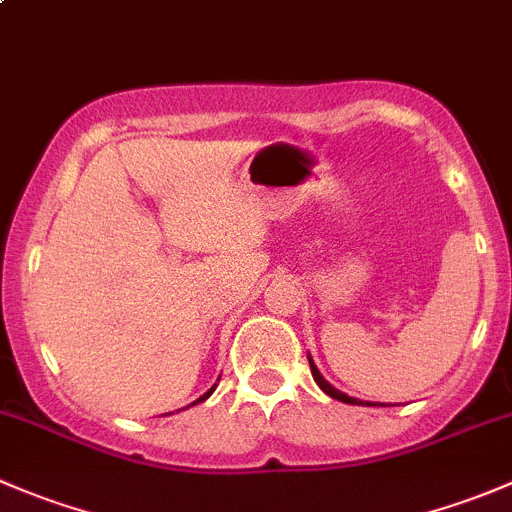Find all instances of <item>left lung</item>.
<instances>
[{
    "instance_id": "left-lung-1",
    "label": "left lung",
    "mask_w": 512,
    "mask_h": 512,
    "mask_svg": "<svg viewBox=\"0 0 512 512\" xmlns=\"http://www.w3.org/2000/svg\"><path fill=\"white\" fill-rule=\"evenodd\" d=\"M307 359H309V366H312V376H314V381H317L319 389H322L324 394H327V396H332V399L342 401V404H352V406H389V404H374V401H361V399H354V396H347V394H344V391L334 389V386L329 384L327 379H324L322 371L317 369V364H314V361H312V356L307 354Z\"/></svg>"
}]
</instances>
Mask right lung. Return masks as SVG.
<instances>
[{"label": "right lung", "instance_id": "1", "mask_svg": "<svg viewBox=\"0 0 512 512\" xmlns=\"http://www.w3.org/2000/svg\"><path fill=\"white\" fill-rule=\"evenodd\" d=\"M220 381V379H218ZM215 386H218V384H215ZM215 386H210V389L208 391H205V394L203 396H200V399L198 401H193V404H190V406H195V404H200V401H205V399H208V396L210 394H213V391H215ZM180 411H183V409H180Z\"/></svg>", "mask_w": 512, "mask_h": 512}]
</instances>
